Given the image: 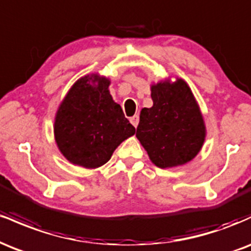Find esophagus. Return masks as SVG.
Wrapping results in <instances>:
<instances>
[{
  "label": "esophagus",
  "mask_w": 251,
  "mask_h": 251,
  "mask_svg": "<svg viewBox=\"0 0 251 251\" xmlns=\"http://www.w3.org/2000/svg\"><path fill=\"white\" fill-rule=\"evenodd\" d=\"M129 122H131V124L134 126V127H137L138 124H139V116H138V114H135V116L129 118Z\"/></svg>",
  "instance_id": "1"
}]
</instances>
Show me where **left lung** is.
I'll return each mask as SVG.
<instances>
[{
    "instance_id": "1",
    "label": "left lung",
    "mask_w": 251,
    "mask_h": 251,
    "mask_svg": "<svg viewBox=\"0 0 251 251\" xmlns=\"http://www.w3.org/2000/svg\"><path fill=\"white\" fill-rule=\"evenodd\" d=\"M153 106L144 107L135 137L160 169L192 160L201 151L206 129L191 88L183 79L151 86Z\"/></svg>"
}]
</instances>
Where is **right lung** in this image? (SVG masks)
<instances>
[{
	"instance_id": "add662e5",
	"label": "right lung",
	"mask_w": 251,
	"mask_h": 251,
	"mask_svg": "<svg viewBox=\"0 0 251 251\" xmlns=\"http://www.w3.org/2000/svg\"><path fill=\"white\" fill-rule=\"evenodd\" d=\"M109 83L98 74L80 77L57 108L54 137L63 157L74 165L99 168L135 133L109 94Z\"/></svg>"
}]
</instances>
